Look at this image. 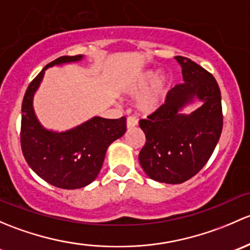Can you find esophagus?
I'll return each mask as SVG.
<instances>
[{
    "label": "esophagus",
    "mask_w": 250,
    "mask_h": 250,
    "mask_svg": "<svg viewBox=\"0 0 250 250\" xmlns=\"http://www.w3.org/2000/svg\"><path fill=\"white\" fill-rule=\"evenodd\" d=\"M138 124L137 119L133 117H127V119H126V126H127V128H132L135 127L136 125Z\"/></svg>",
    "instance_id": "obj_1"
}]
</instances>
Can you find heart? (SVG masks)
Listing matches in <instances>:
<instances>
[{
	"mask_svg": "<svg viewBox=\"0 0 250 250\" xmlns=\"http://www.w3.org/2000/svg\"><path fill=\"white\" fill-rule=\"evenodd\" d=\"M156 76H158V73L155 71L149 69V71L142 72L138 76L133 77L126 86V91L128 94L137 95L152 84L138 100V109L143 113H153L159 109L168 94V78L166 76H160L156 79Z\"/></svg>",
	"mask_w": 250,
	"mask_h": 250,
	"instance_id": "heart-1",
	"label": "heart"
}]
</instances>
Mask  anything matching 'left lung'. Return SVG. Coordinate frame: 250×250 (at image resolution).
Listing matches in <instances>:
<instances>
[{
  "label": "left lung",
  "mask_w": 250,
  "mask_h": 250,
  "mask_svg": "<svg viewBox=\"0 0 250 250\" xmlns=\"http://www.w3.org/2000/svg\"><path fill=\"white\" fill-rule=\"evenodd\" d=\"M184 83L172 87L159 109L140 120L146 144L138 160L149 178L181 184L209 160L223 130L220 89L214 77L184 56H176ZM197 97L203 106L187 116L179 110Z\"/></svg>",
  "instance_id": "8db88e82"
}]
</instances>
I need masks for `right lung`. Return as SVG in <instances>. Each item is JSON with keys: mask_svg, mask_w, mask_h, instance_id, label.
I'll return each instance as SVG.
<instances>
[{"mask_svg": "<svg viewBox=\"0 0 250 250\" xmlns=\"http://www.w3.org/2000/svg\"><path fill=\"white\" fill-rule=\"evenodd\" d=\"M82 58V55L60 56L51 61L31 82L22 100L20 143L25 160L43 181L61 189H79L95 181L109 144L126 132L125 117L120 119L94 117L65 132L49 131L36 118L33 95L45 69L79 61Z\"/></svg>", "mask_w": 250, "mask_h": 250, "instance_id": "obj_1", "label": "right lung"}]
</instances>
